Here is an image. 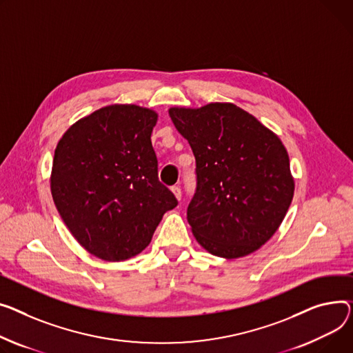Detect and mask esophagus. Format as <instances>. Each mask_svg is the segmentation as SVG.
Wrapping results in <instances>:
<instances>
[{"instance_id":"1","label":"esophagus","mask_w":353,"mask_h":353,"mask_svg":"<svg viewBox=\"0 0 353 353\" xmlns=\"http://www.w3.org/2000/svg\"><path fill=\"white\" fill-rule=\"evenodd\" d=\"M172 192H173V194H174V197L177 199V200H181V189L179 185H173L172 187Z\"/></svg>"}]
</instances>
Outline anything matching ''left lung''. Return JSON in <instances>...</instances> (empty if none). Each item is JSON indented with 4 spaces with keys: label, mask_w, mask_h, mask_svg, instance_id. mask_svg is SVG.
Masks as SVG:
<instances>
[{
    "label": "left lung",
    "mask_w": 353,
    "mask_h": 353,
    "mask_svg": "<svg viewBox=\"0 0 353 353\" xmlns=\"http://www.w3.org/2000/svg\"><path fill=\"white\" fill-rule=\"evenodd\" d=\"M196 157V193L187 221L208 252L239 258L265 244L294 197L290 157L275 133L232 103L172 108Z\"/></svg>",
    "instance_id": "1"
}]
</instances>
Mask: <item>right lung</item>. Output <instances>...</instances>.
Listing matches in <instances>:
<instances>
[{"instance_id":"add662e5","label":"right lung","mask_w":353,"mask_h":353,"mask_svg":"<svg viewBox=\"0 0 353 353\" xmlns=\"http://www.w3.org/2000/svg\"><path fill=\"white\" fill-rule=\"evenodd\" d=\"M157 113L110 105L70 126L55 149L51 193L77 241L105 261L142 252L177 205L159 181L152 130Z\"/></svg>"}]
</instances>
